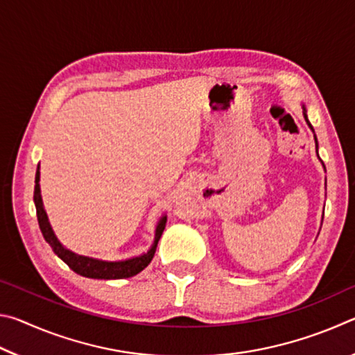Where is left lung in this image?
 <instances>
[{
	"instance_id": "8db88e82",
	"label": "left lung",
	"mask_w": 355,
	"mask_h": 355,
	"mask_svg": "<svg viewBox=\"0 0 355 355\" xmlns=\"http://www.w3.org/2000/svg\"><path fill=\"white\" fill-rule=\"evenodd\" d=\"M304 107V117H305V122L309 123V127L311 128V125H310V122H309V119H307V112H305V106H302ZM311 131H313V128H311ZM315 133V131H313ZM315 142H316V136H315ZM316 153H318V142H316Z\"/></svg>"
}]
</instances>
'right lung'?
Listing matches in <instances>:
<instances>
[{
    "label": "right lung",
    "mask_w": 355,
    "mask_h": 355,
    "mask_svg": "<svg viewBox=\"0 0 355 355\" xmlns=\"http://www.w3.org/2000/svg\"><path fill=\"white\" fill-rule=\"evenodd\" d=\"M39 169L40 167L37 166V172H35V186H34V203H35V211H37L40 232L42 235H44L45 241L51 245L53 252H55V254L61 258L65 264H67L71 271H75L76 274L83 275V277H89V279L114 280V279L133 277V275L139 274L144 268L148 266L155 255V250H156V245H158L159 238L164 232L166 220H167L166 216H163V218L159 219L158 225H156L155 241L152 244V248H150L146 254L128 258V260H120V261H105V260H98V258L78 255L75 252L65 249L64 245L59 243V239L56 238L55 232H53L50 222H48V216L44 208V203H42V196H40V184H39L40 171Z\"/></svg>",
    "instance_id": "1"
}]
</instances>
